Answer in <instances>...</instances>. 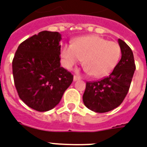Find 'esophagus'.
Masks as SVG:
<instances>
[{"label": "esophagus", "instance_id": "34e87169", "mask_svg": "<svg viewBox=\"0 0 147 147\" xmlns=\"http://www.w3.org/2000/svg\"><path fill=\"white\" fill-rule=\"evenodd\" d=\"M78 80H80V78L76 76V75H74V81L76 82V81H78Z\"/></svg>", "mask_w": 147, "mask_h": 147}]
</instances>
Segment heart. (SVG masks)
Here are the masks:
<instances>
[{
	"label": "heart",
	"mask_w": 147,
	"mask_h": 147,
	"mask_svg": "<svg viewBox=\"0 0 147 147\" xmlns=\"http://www.w3.org/2000/svg\"><path fill=\"white\" fill-rule=\"evenodd\" d=\"M61 58L66 69H72L83 59V67L91 76L109 75L121 58V48L115 42L97 36L78 37L72 45H64Z\"/></svg>",
	"instance_id": "b5f03b06"
}]
</instances>
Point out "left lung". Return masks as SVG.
<instances>
[{
	"label": "left lung",
	"instance_id": "1",
	"mask_svg": "<svg viewBox=\"0 0 147 147\" xmlns=\"http://www.w3.org/2000/svg\"><path fill=\"white\" fill-rule=\"evenodd\" d=\"M121 59L110 75L100 81L88 82L82 96L86 107L96 113H105L115 109L124 100L136 69L131 48L119 39Z\"/></svg>",
	"mask_w": 147,
	"mask_h": 147
}]
</instances>
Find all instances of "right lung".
Returning <instances> with one entry per match:
<instances>
[{
    "label": "right lung",
    "mask_w": 147,
    "mask_h": 147,
    "mask_svg": "<svg viewBox=\"0 0 147 147\" xmlns=\"http://www.w3.org/2000/svg\"><path fill=\"white\" fill-rule=\"evenodd\" d=\"M61 35L40 32L20 44L12 62L20 98L33 110L44 112L59 104L74 76L60 67Z\"/></svg>",
    "instance_id": "1"
}]
</instances>
